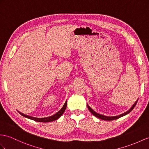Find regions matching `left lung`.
Listing matches in <instances>:
<instances>
[{
	"instance_id": "left-lung-1",
	"label": "left lung",
	"mask_w": 149,
	"mask_h": 149,
	"mask_svg": "<svg viewBox=\"0 0 149 149\" xmlns=\"http://www.w3.org/2000/svg\"><path fill=\"white\" fill-rule=\"evenodd\" d=\"M138 100H139V99H138L136 101V102L133 104V106L131 107V108H130L128 111H127L126 112H124V113L121 114H119V115H118V116H104V115H103V114H99V113H97V112H96L95 111H93V110L92 109L88 106V104H87V107H88V109H89V111H90V112H91V113H92L93 116H95V117H97V118H99V119H102V120L112 121V120H115V119H118V118H121V117H123V116H125V115H126V114H128V113H130V112H131V111L133 109V108L135 107V106H136V103H137Z\"/></svg>"
}]
</instances>
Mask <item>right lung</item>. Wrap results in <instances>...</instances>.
<instances>
[{
    "label": "right lung",
    "mask_w": 149,
    "mask_h": 149,
    "mask_svg": "<svg viewBox=\"0 0 149 149\" xmlns=\"http://www.w3.org/2000/svg\"><path fill=\"white\" fill-rule=\"evenodd\" d=\"M66 106H67V100H66V102H65L64 106H63V107L61 108V109L58 111L57 112H56V114H54V115L51 116H49V117H47V118H35V117H32L30 116H28L26 114H24L22 112H19V111H17L19 112V113L22 115L23 116L28 118V119H32V120H34L35 121H37V122H42V123H47V122H51L53 121H55L56 119H57L58 118H59L61 116L63 115V114L65 110H66Z\"/></svg>",
    "instance_id": "1"
}]
</instances>
